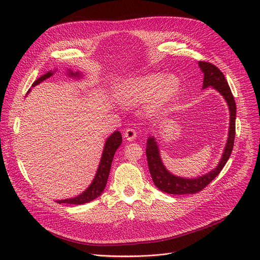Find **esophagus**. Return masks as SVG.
Wrapping results in <instances>:
<instances>
[{
	"label": "esophagus",
	"instance_id": "esophagus-1",
	"mask_svg": "<svg viewBox=\"0 0 260 260\" xmlns=\"http://www.w3.org/2000/svg\"><path fill=\"white\" fill-rule=\"evenodd\" d=\"M136 137H137V132H136L134 128H127L124 132V138L127 141H134Z\"/></svg>",
	"mask_w": 260,
	"mask_h": 260
}]
</instances>
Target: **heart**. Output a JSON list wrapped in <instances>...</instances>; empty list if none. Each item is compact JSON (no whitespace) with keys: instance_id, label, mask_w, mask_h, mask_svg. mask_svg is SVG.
<instances>
[{"instance_id":"heart-1","label":"heart","mask_w":260,"mask_h":260,"mask_svg":"<svg viewBox=\"0 0 260 260\" xmlns=\"http://www.w3.org/2000/svg\"><path fill=\"white\" fill-rule=\"evenodd\" d=\"M180 81L174 75L149 74L125 82L120 89V99L128 105L144 102L151 97L148 109L151 113L160 111L178 93Z\"/></svg>"}]
</instances>
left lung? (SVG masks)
<instances>
[{"mask_svg":"<svg viewBox=\"0 0 260 260\" xmlns=\"http://www.w3.org/2000/svg\"><path fill=\"white\" fill-rule=\"evenodd\" d=\"M198 64L201 72L203 73L202 88L204 89L208 87H213L222 95L228 103L230 111V127L228 135L229 137L225 147L223 149L222 157L219 163H218V166L208 174L197 177V178H183V177L175 176L170 173L161 160L159 146L156 139L153 136L152 137H148L146 143V158L149 173H151L155 185L160 190H162V192L168 194L185 195L200 192L201 189L206 187L221 172L232 154V151H233L236 121V103L233 94H232L231 88L228 84V81L224 78V75L220 72L219 68L204 61H199Z\"/></svg>","mask_w":260,"mask_h":260,"instance_id":"1","label":"left lung"}]
</instances>
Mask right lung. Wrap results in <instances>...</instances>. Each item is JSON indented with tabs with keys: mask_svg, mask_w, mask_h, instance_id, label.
Returning <instances> with one entry per match:
<instances>
[{
	"mask_svg": "<svg viewBox=\"0 0 260 260\" xmlns=\"http://www.w3.org/2000/svg\"><path fill=\"white\" fill-rule=\"evenodd\" d=\"M54 72H56V71H53V72L50 71V72L46 73L45 75L41 76L38 80H36L34 82L32 86L38 85L39 83H41V82H43L44 80L51 77L54 74ZM67 75L70 77H73V78H80L81 77L80 73H78V72L74 73L71 70L67 72ZM121 143H122L121 133L119 131H116L111 136H109V137L105 141L102 157H101V160H100V163H99V167H98L97 173H95V176H94L92 182L90 183V185L84 190L83 193L78 195L75 198L56 200V201L58 203L83 204V203H87V202L95 199L97 197H99L103 193V190L106 186V182H107V179H108L109 171H111L114 155L118 149V147L121 145Z\"/></svg>",
	"mask_w": 260,
	"mask_h": 260,
	"instance_id": "right-lung-1",
	"label": "right lung"
}]
</instances>
